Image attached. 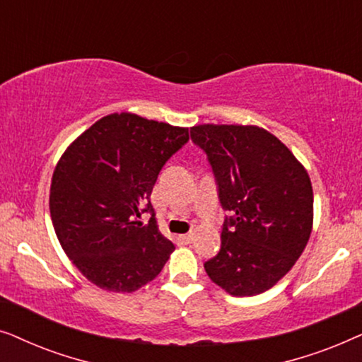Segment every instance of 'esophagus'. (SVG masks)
I'll list each match as a JSON object with an SVG mask.
<instances>
[{"mask_svg":"<svg viewBox=\"0 0 362 362\" xmlns=\"http://www.w3.org/2000/svg\"><path fill=\"white\" fill-rule=\"evenodd\" d=\"M177 240L182 242V244H191V242L194 240V234H192V232H189V234L180 235V237H177Z\"/></svg>","mask_w":362,"mask_h":362,"instance_id":"obj_1","label":"esophagus"}]
</instances>
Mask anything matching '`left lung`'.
Returning a JSON list of instances; mask_svg holds the SVG:
<instances>
[{"instance_id": "left-lung-1", "label": "left lung", "mask_w": 362, "mask_h": 362, "mask_svg": "<svg viewBox=\"0 0 362 362\" xmlns=\"http://www.w3.org/2000/svg\"><path fill=\"white\" fill-rule=\"evenodd\" d=\"M191 140L209 161L224 217L221 249L204 262L209 279L234 296L274 286L301 255L313 226L305 168L259 127L199 125Z\"/></svg>"}]
</instances>
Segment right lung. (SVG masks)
Segmentation results:
<instances>
[{"instance_id": "obj_1", "label": "right lung", "mask_w": 362, "mask_h": 362, "mask_svg": "<svg viewBox=\"0 0 362 362\" xmlns=\"http://www.w3.org/2000/svg\"><path fill=\"white\" fill-rule=\"evenodd\" d=\"M187 128L113 113L83 132L57 163L51 217L64 252L92 284L130 293L151 281L175 245L156 226L150 196ZM151 214L148 225L137 221Z\"/></svg>"}]
</instances>
